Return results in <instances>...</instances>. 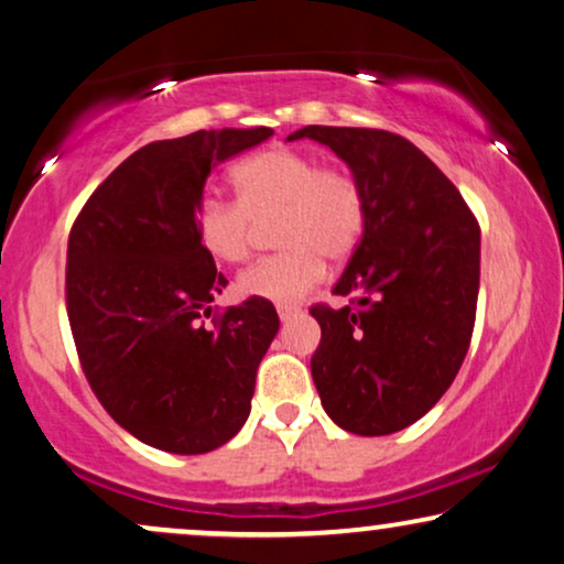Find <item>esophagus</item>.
Wrapping results in <instances>:
<instances>
[{
	"mask_svg": "<svg viewBox=\"0 0 564 564\" xmlns=\"http://www.w3.org/2000/svg\"><path fill=\"white\" fill-rule=\"evenodd\" d=\"M303 311H300L297 305H276V315H280L282 321H290V318H295V315H300Z\"/></svg>",
	"mask_w": 564,
	"mask_h": 564,
	"instance_id": "34e87169",
	"label": "esophagus"
}]
</instances>
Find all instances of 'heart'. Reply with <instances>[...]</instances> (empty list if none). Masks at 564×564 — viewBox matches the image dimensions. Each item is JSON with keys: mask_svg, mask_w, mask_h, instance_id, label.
Masks as SVG:
<instances>
[{"mask_svg": "<svg viewBox=\"0 0 564 564\" xmlns=\"http://www.w3.org/2000/svg\"><path fill=\"white\" fill-rule=\"evenodd\" d=\"M236 199L213 192L197 197L192 223L213 259L238 264L249 257L259 226L276 220L274 238L284 251L253 261L238 276L246 297L295 303L323 280L326 261L351 257L367 226V197L357 176L305 151H259L230 172Z\"/></svg>", "mask_w": 564, "mask_h": 564, "instance_id": "obj_1", "label": "heart"}]
</instances>
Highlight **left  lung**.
I'll return each mask as SVG.
<instances>
[{
  "instance_id": "obj_1",
  "label": "left lung",
  "mask_w": 564,
  "mask_h": 564,
  "mask_svg": "<svg viewBox=\"0 0 564 564\" xmlns=\"http://www.w3.org/2000/svg\"><path fill=\"white\" fill-rule=\"evenodd\" d=\"M349 164L367 197V226L334 295L313 305L311 359L326 413L344 431L384 436L438 403L467 357L480 290V226L442 169L403 135L307 126Z\"/></svg>"
}]
</instances>
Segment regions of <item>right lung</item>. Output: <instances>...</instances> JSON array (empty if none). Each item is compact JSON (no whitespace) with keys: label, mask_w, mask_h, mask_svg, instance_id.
<instances>
[{"label":"right lung","mask_w":564,"mask_h":564,"mask_svg":"<svg viewBox=\"0 0 564 564\" xmlns=\"http://www.w3.org/2000/svg\"><path fill=\"white\" fill-rule=\"evenodd\" d=\"M269 135L223 128L143 145L74 220L66 313L82 369L105 411L156 449L213 452L249 419L280 318L259 297L213 311L228 280L197 241L192 210L215 164Z\"/></svg>","instance_id":"right-lung-1"}]
</instances>
